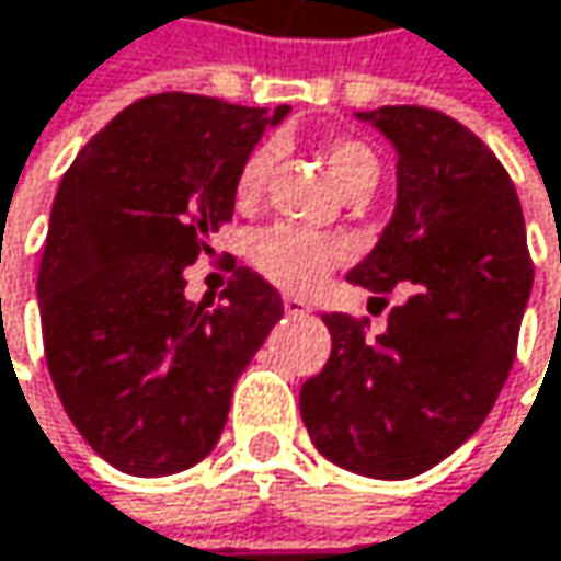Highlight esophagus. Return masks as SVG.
Returning <instances> with one entry per match:
<instances>
[{
	"mask_svg": "<svg viewBox=\"0 0 561 561\" xmlns=\"http://www.w3.org/2000/svg\"><path fill=\"white\" fill-rule=\"evenodd\" d=\"M283 309H286L289 316H309V312H312V306H309L306 299H299V296H286V299H283Z\"/></svg>",
	"mask_w": 561,
	"mask_h": 561,
	"instance_id": "obj_1",
	"label": "esophagus"
}]
</instances>
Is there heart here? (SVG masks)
<instances>
[{
    "mask_svg": "<svg viewBox=\"0 0 561 561\" xmlns=\"http://www.w3.org/2000/svg\"><path fill=\"white\" fill-rule=\"evenodd\" d=\"M272 160H275L272 144L255 147L242 160L239 176H236L239 203H252L262 193ZM325 160H329V173L339 183V190H345L355 180H378V157L371 153V147H365L358 140H335L329 147ZM345 255H348V249L342 239H335L329 232L289 226V222L265 226L249 242L252 265L268 278V283H275L278 289H289V293H309V289L322 286L325 275Z\"/></svg>",
    "mask_w": 561,
    "mask_h": 561,
    "instance_id": "b5f03b06",
    "label": "heart"
}]
</instances>
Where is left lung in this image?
Here are the masks:
<instances>
[{"instance_id": "obj_1", "label": "left lung", "mask_w": 561, "mask_h": 561, "mask_svg": "<svg viewBox=\"0 0 561 561\" xmlns=\"http://www.w3.org/2000/svg\"><path fill=\"white\" fill-rule=\"evenodd\" d=\"M398 153V203L348 283L408 299L365 339L348 316H322L329 365L302 385L312 444L342 470L411 480L493 411L533 293L516 186L496 153L454 117L394 104L358 111Z\"/></svg>"}]
</instances>
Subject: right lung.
<instances>
[{
    "mask_svg": "<svg viewBox=\"0 0 561 561\" xmlns=\"http://www.w3.org/2000/svg\"><path fill=\"white\" fill-rule=\"evenodd\" d=\"M286 114L180 91L140 98L61 176L35 286L45 362L78 434L121 473L199 463L236 378L283 319L252 268H236L213 309L183 299V268L232 219L242 160Z\"/></svg>",
    "mask_w": 561,
    "mask_h": 561,
    "instance_id": "right-lung-1",
    "label": "right lung"
}]
</instances>
